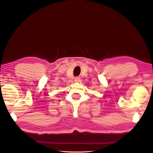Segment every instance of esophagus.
<instances>
[{
	"instance_id": "34e87169",
	"label": "esophagus",
	"mask_w": 153,
	"mask_h": 153,
	"mask_svg": "<svg viewBox=\"0 0 153 153\" xmlns=\"http://www.w3.org/2000/svg\"><path fill=\"white\" fill-rule=\"evenodd\" d=\"M80 81H81V78L80 77H76L75 79H74V82H79Z\"/></svg>"
}]
</instances>
